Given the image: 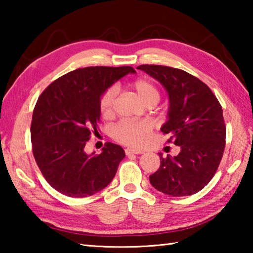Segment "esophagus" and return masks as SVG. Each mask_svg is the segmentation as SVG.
Returning a JSON list of instances; mask_svg holds the SVG:
<instances>
[{
    "label": "esophagus",
    "mask_w": 253,
    "mask_h": 253,
    "mask_svg": "<svg viewBox=\"0 0 253 253\" xmlns=\"http://www.w3.org/2000/svg\"><path fill=\"white\" fill-rule=\"evenodd\" d=\"M125 153L126 155H131V154H143L142 151H137V149H132V148H126Z\"/></svg>",
    "instance_id": "esophagus-1"
}]
</instances>
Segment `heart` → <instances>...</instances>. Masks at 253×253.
<instances>
[{
	"label": "heart",
	"instance_id": "b5f03b06",
	"mask_svg": "<svg viewBox=\"0 0 253 253\" xmlns=\"http://www.w3.org/2000/svg\"><path fill=\"white\" fill-rule=\"evenodd\" d=\"M131 87L136 95L146 106H154L160 101L161 93L158 88L147 78H138L132 81ZM117 89L114 85L107 88L99 98V110L104 117L113 115L114 101ZM152 125L145 121H122L113 128V136L117 142L131 147H142L146 144Z\"/></svg>",
	"mask_w": 253,
	"mask_h": 253
}]
</instances>
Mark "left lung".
Returning a JSON list of instances; mask_svg holds the SVG:
<instances>
[{
    "label": "left lung",
    "mask_w": 253,
    "mask_h": 253,
    "mask_svg": "<svg viewBox=\"0 0 253 253\" xmlns=\"http://www.w3.org/2000/svg\"><path fill=\"white\" fill-rule=\"evenodd\" d=\"M137 69L164 85L169 98L168 122L161 130L169 143L179 146L177 156L163 157L149 182L162 193L186 196L198 193L215 174L225 147V124L219 100L211 89L186 71L157 65Z\"/></svg>",
    "instance_id": "1"
}]
</instances>
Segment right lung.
Instances as JSON below:
<instances>
[{"instance_id": "right-lung-1", "label": "right lung", "mask_w": 253, "mask_h": 253, "mask_svg": "<svg viewBox=\"0 0 253 253\" xmlns=\"http://www.w3.org/2000/svg\"><path fill=\"white\" fill-rule=\"evenodd\" d=\"M131 67H87L60 77L41 93L33 110L31 142L42 175L54 190L85 198L113 181L125 152L106 143L99 155H87L85 143L98 132L99 98Z\"/></svg>"}]
</instances>
